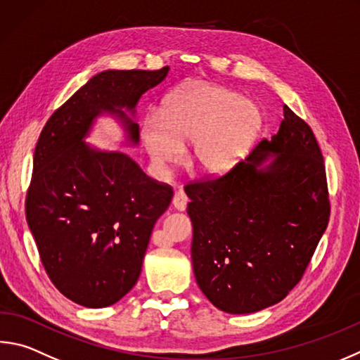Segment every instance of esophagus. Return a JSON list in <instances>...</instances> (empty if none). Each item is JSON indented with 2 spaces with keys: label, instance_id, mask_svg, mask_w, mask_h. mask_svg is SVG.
I'll use <instances>...</instances> for the list:
<instances>
[{
  "label": "esophagus",
  "instance_id": "34e87169",
  "mask_svg": "<svg viewBox=\"0 0 360 360\" xmlns=\"http://www.w3.org/2000/svg\"><path fill=\"white\" fill-rule=\"evenodd\" d=\"M187 201L188 200H187L184 192H182V191L174 192V195H173V206H174V209H178V211H186Z\"/></svg>",
  "mask_w": 360,
  "mask_h": 360
}]
</instances>
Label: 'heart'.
<instances>
[{"mask_svg":"<svg viewBox=\"0 0 360 360\" xmlns=\"http://www.w3.org/2000/svg\"><path fill=\"white\" fill-rule=\"evenodd\" d=\"M263 126L257 103L236 91L197 83L174 93L163 115L151 113L141 126L146 151L158 165L176 163L192 143L188 162L202 174L230 172L244 159Z\"/></svg>","mask_w":360,"mask_h":360,"instance_id":"b5f03b06","label":"heart"}]
</instances>
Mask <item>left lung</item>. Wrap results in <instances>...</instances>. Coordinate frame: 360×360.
Masks as SVG:
<instances>
[{"instance_id": "left-lung-1", "label": "left lung", "mask_w": 360, "mask_h": 360, "mask_svg": "<svg viewBox=\"0 0 360 360\" xmlns=\"http://www.w3.org/2000/svg\"><path fill=\"white\" fill-rule=\"evenodd\" d=\"M186 193L195 278L219 310L233 315L285 299L329 224L321 149L288 105L271 140L224 176L186 186Z\"/></svg>"}]
</instances>
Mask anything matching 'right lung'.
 <instances>
[{
	"label": "right lung",
	"mask_w": 360,
	"mask_h": 360,
	"mask_svg": "<svg viewBox=\"0 0 360 360\" xmlns=\"http://www.w3.org/2000/svg\"><path fill=\"white\" fill-rule=\"evenodd\" d=\"M168 70L101 72L50 116L37 140L26 221L50 280L78 305L102 309L134 288L153 228L173 198L172 187L148 178L127 154L84 139L96 117L110 115L124 129V145H139L135 107Z\"/></svg>",
	"instance_id": "obj_1"
}]
</instances>
